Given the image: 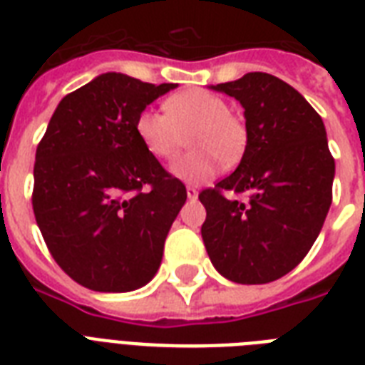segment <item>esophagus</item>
<instances>
[{
    "instance_id": "esophagus-1",
    "label": "esophagus",
    "mask_w": 365,
    "mask_h": 365,
    "mask_svg": "<svg viewBox=\"0 0 365 365\" xmlns=\"http://www.w3.org/2000/svg\"><path fill=\"white\" fill-rule=\"evenodd\" d=\"M197 197H199V191H197V189L191 187V185H189V187H187V199L195 200V199H197Z\"/></svg>"
}]
</instances>
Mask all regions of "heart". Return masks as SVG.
I'll return each instance as SVG.
<instances>
[{"instance_id": "b5f03b06", "label": "heart", "mask_w": 365, "mask_h": 365, "mask_svg": "<svg viewBox=\"0 0 365 365\" xmlns=\"http://www.w3.org/2000/svg\"><path fill=\"white\" fill-rule=\"evenodd\" d=\"M165 110H143L136 119V134L155 159H174L185 145L195 148L172 165L185 182H205L216 174L220 160L233 166L244 155L248 130L240 117L217 94L200 88L183 91L165 102Z\"/></svg>"}]
</instances>
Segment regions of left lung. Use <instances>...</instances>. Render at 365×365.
Wrapping results in <instances>:
<instances>
[{"label":"left lung","instance_id":"left-lung-1","mask_svg":"<svg viewBox=\"0 0 365 365\" xmlns=\"http://www.w3.org/2000/svg\"><path fill=\"white\" fill-rule=\"evenodd\" d=\"M214 88L242 104L248 143L239 168L199 193L202 240L225 278L272 282L317 240L334 197L335 159L322 117L282 79L252 71Z\"/></svg>","mask_w":365,"mask_h":365}]
</instances>
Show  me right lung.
<instances>
[{"mask_svg": "<svg viewBox=\"0 0 365 365\" xmlns=\"http://www.w3.org/2000/svg\"><path fill=\"white\" fill-rule=\"evenodd\" d=\"M174 87L102 73L66 94L37 145L36 222L60 269L85 288L130 292L159 269L187 191L143 148L136 119Z\"/></svg>", "mask_w": 365, "mask_h": 365, "instance_id": "right-lung-1", "label": "right lung"}]
</instances>
